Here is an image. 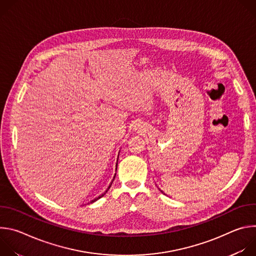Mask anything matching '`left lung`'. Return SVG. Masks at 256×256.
<instances>
[{
  "instance_id": "left-lung-1",
  "label": "left lung",
  "mask_w": 256,
  "mask_h": 256,
  "mask_svg": "<svg viewBox=\"0 0 256 256\" xmlns=\"http://www.w3.org/2000/svg\"><path fill=\"white\" fill-rule=\"evenodd\" d=\"M159 190H160V188H159ZM161 192H162V190H161Z\"/></svg>"
}]
</instances>
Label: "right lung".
Instances as JSON below:
<instances>
[{"mask_svg":"<svg viewBox=\"0 0 256 256\" xmlns=\"http://www.w3.org/2000/svg\"><path fill=\"white\" fill-rule=\"evenodd\" d=\"M116 166H118V164H116ZM116 169H118V168H116ZM116 175H114V178H116ZM112 181H114V180H112ZM112 184H110V186H108V188H107V190H109V188H110V186H112ZM107 190H106V192H104V194H101V196H98V198H94V200H91V202H96V200H99V198H102V196H104V194H106V192H107Z\"/></svg>","mask_w":256,"mask_h":256,"instance_id":"1","label":"right lung"}]
</instances>
